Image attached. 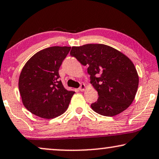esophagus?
I'll return each mask as SVG.
<instances>
[{
  "mask_svg": "<svg viewBox=\"0 0 159 159\" xmlns=\"http://www.w3.org/2000/svg\"><path fill=\"white\" fill-rule=\"evenodd\" d=\"M85 89H86V85L84 84H83L80 86V87L78 88V89L81 91V92H84V91L85 90Z\"/></svg>",
  "mask_w": 159,
  "mask_h": 159,
  "instance_id": "esophagus-1",
  "label": "esophagus"
}]
</instances>
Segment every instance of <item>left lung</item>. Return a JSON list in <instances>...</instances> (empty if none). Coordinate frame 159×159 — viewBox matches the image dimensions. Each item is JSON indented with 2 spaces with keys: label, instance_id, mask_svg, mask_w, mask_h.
<instances>
[{
  "label": "left lung",
  "instance_id": "1",
  "mask_svg": "<svg viewBox=\"0 0 159 159\" xmlns=\"http://www.w3.org/2000/svg\"><path fill=\"white\" fill-rule=\"evenodd\" d=\"M70 55L88 66L90 83L99 95L91 105L93 111L113 116L129 107L138 88L139 76L126 55L104 44L73 46Z\"/></svg>",
  "mask_w": 159,
  "mask_h": 159
}]
</instances>
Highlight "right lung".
I'll use <instances>...</instances> for the list:
<instances>
[{
    "instance_id": "obj_1",
    "label": "right lung",
    "mask_w": 159,
    "mask_h": 159,
    "mask_svg": "<svg viewBox=\"0 0 159 159\" xmlns=\"http://www.w3.org/2000/svg\"><path fill=\"white\" fill-rule=\"evenodd\" d=\"M52 46L34 54L26 62L19 78L23 105L34 115L53 118L68 107L75 92L67 91L60 80L59 69L70 50Z\"/></svg>"
}]
</instances>
